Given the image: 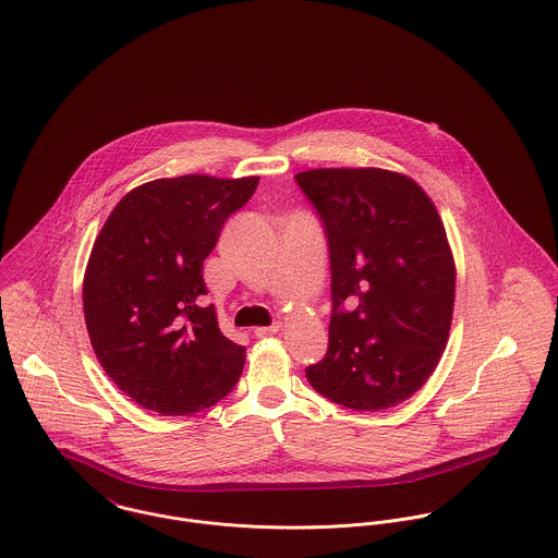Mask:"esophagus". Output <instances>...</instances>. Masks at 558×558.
<instances>
[{
  "instance_id": "esophagus-1",
  "label": "esophagus",
  "mask_w": 558,
  "mask_h": 558,
  "mask_svg": "<svg viewBox=\"0 0 558 558\" xmlns=\"http://www.w3.org/2000/svg\"><path fill=\"white\" fill-rule=\"evenodd\" d=\"M281 330V324H272V326H259V328H255L254 335L255 337H270V335H277Z\"/></svg>"
}]
</instances>
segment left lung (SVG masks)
I'll list each match as a JSON object with an SVG mask.
<instances>
[{"instance_id": "obj_1", "label": "left lung", "mask_w": 558, "mask_h": 558, "mask_svg": "<svg viewBox=\"0 0 558 558\" xmlns=\"http://www.w3.org/2000/svg\"><path fill=\"white\" fill-rule=\"evenodd\" d=\"M330 252L328 352L304 368L315 392L355 411L399 405L446 350L457 268L441 217L405 174L319 168L294 177Z\"/></svg>"}]
</instances>
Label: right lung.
Returning <instances> with one entry per match:
<instances>
[{
	"instance_id": "1",
	"label": "right lung",
	"mask_w": 558,
	"mask_h": 558,
	"mask_svg": "<svg viewBox=\"0 0 558 558\" xmlns=\"http://www.w3.org/2000/svg\"><path fill=\"white\" fill-rule=\"evenodd\" d=\"M259 179L185 174L145 183L114 206L83 281V308L106 375L136 403L185 415L232 392L245 348L203 306V262Z\"/></svg>"
}]
</instances>
